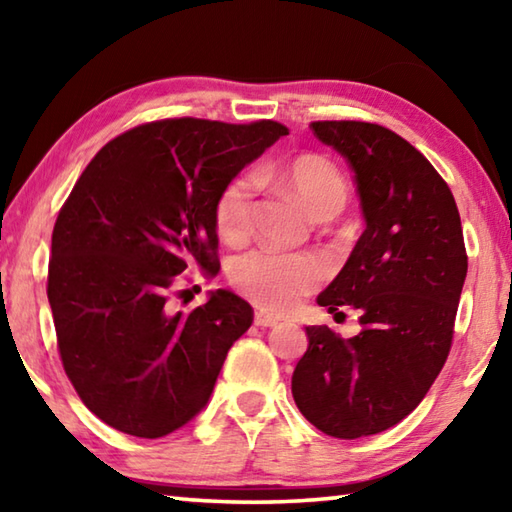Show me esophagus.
Returning a JSON list of instances; mask_svg holds the SVG:
<instances>
[{
  "mask_svg": "<svg viewBox=\"0 0 512 512\" xmlns=\"http://www.w3.org/2000/svg\"><path fill=\"white\" fill-rule=\"evenodd\" d=\"M255 325L257 327H275L277 318L273 314H266V311H255Z\"/></svg>",
  "mask_w": 512,
  "mask_h": 512,
  "instance_id": "obj_1",
  "label": "esophagus"
}]
</instances>
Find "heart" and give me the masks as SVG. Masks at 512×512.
Returning <instances> with one entry per match:
<instances>
[{
	"instance_id": "b5f03b06",
	"label": "heart",
	"mask_w": 512,
	"mask_h": 512,
	"mask_svg": "<svg viewBox=\"0 0 512 512\" xmlns=\"http://www.w3.org/2000/svg\"><path fill=\"white\" fill-rule=\"evenodd\" d=\"M257 180L287 194L305 210L325 221L339 214L350 196L345 173L320 153H300L284 164L262 167ZM255 183L235 176L225 183L212 205V219L219 237L230 246H241L253 235ZM327 277V264L316 253H275L259 248L232 262L228 280L241 296L268 314H289L302 298L314 293Z\"/></svg>"
}]
</instances>
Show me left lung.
Wrapping results in <instances>:
<instances>
[{"label":"left lung","instance_id":"1","mask_svg":"<svg viewBox=\"0 0 512 512\" xmlns=\"http://www.w3.org/2000/svg\"><path fill=\"white\" fill-rule=\"evenodd\" d=\"M320 142L350 162L366 230L318 305L359 314L343 339L307 327L293 370L300 413L327 436L361 438L402 422L436 381L452 350L467 253L454 194L409 142L370 121H311Z\"/></svg>","mask_w":512,"mask_h":512}]
</instances>
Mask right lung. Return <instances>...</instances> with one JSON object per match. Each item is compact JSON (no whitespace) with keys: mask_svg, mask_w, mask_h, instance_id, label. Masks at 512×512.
<instances>
[{"mask_svg":"<svg viewBox=\"0 0 512 512\" xmlns=\"http://www.w3.org/2000/svg\"><path fill=\"white\" fill-rule=\"evenodd\" d=\"M289 128L176 117L146 121L94 155L58 212L47 298L81 402L112 429L162 438L210 400L253 307L216 291L173 311L178 275L219 273V189Z\"/></svg>","mask_w":512,"mask_h":512,"instance_id":"add662e5","label":"right lung"}]
</instances>
